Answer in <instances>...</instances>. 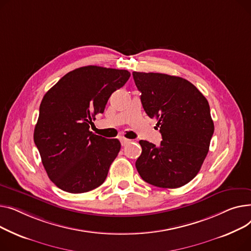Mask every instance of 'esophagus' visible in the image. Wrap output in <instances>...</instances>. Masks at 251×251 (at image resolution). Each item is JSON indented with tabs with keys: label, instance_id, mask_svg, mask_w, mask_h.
<instances>
[{
	"label": "esophagus",
	"instance_id": "obj_1",
	"mask_svg": "<svg viewBox=\"0 0 251 251\" xmlns=\"http://www.w3.org/2000/svg\"><path fill=\"white\" fill-rule=\"evenodd\" d=\"M120 140H121V143H122V145H123V146H126V145H127V144L130 142V140H128V139H126L125 137H122V138H120Z\"/></svg>",
	"mask_w": 251,
	"mask_h": 251
}]
</instances>
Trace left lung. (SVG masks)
Returning <instances> with one entry per match:
<instances>
[{
  "instance_id": "left-lung-1",
  "label": "left lung",
  "mask_w": 251,
  "mask_h": 251,
  "mask_svg": "<svg viewBox=\"0 0 251 251\" xmlns=\"http://www.w3.org/2000/svg\"><path fill=\"white\" fill-rule=\"evenodd\" d=\"M144 110L158 121L156 146L140 141L136 162L141 177L152 185L177 188L199 173L214 134L208 100L187 80L160 73L132 72Z\"/></svg>"
}]
</instances>
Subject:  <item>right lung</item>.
<instances>
[{"label":"right lung","instance_id":"add662e5","mask_svg":"<svg viewBox=\"0 0 251 251\" xmlns=\"http://www.w3.org/2000/svg\"><path fill=\"white\" fill-rule=\"evenodd\" d=\"M129 77L126 70L81 67L66 74L43 96L33 138L43 167L58 188L82 194L104 182L121 143L89 128Z\"/></svg>","mask_w":251,"mask_h":251}]
</instances>
